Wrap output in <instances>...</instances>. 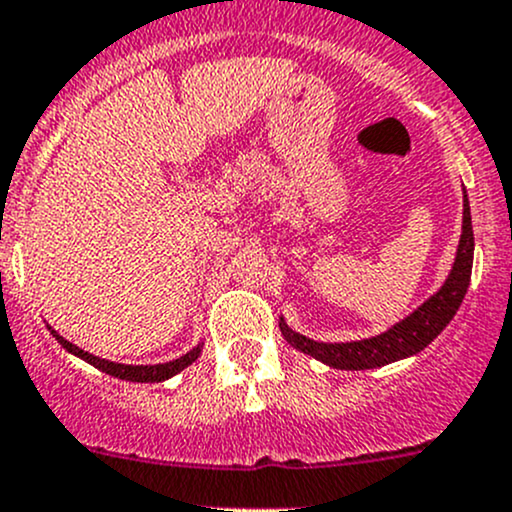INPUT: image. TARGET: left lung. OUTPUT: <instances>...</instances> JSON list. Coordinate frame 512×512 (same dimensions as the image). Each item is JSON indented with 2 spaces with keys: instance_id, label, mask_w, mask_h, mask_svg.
<instances>
[{
  "instance_id": "left-lung-1",
  "label": "left lung",
  "mask_w": 512,
  "mask_h": 512,
  "mask_svg": "<svg viewBox=\"0 0 512 512\" xmlns=\"http://www.w3.org/2000/svg\"><path fill=\"white\" fill-rule=\"evenodd\" d=\"M471 268H473V226H471V207H468V197L463 194V231L461 241H458L456 261L446 278L444 286L439 288L424 305L414 310L412 315L389 328L387 333L377 337H367V340L355 342H315L310 337L295 333L281 318V333L295 350L305 352V355L315 357L323 365L335 367V370H374V367H384L389 362L404 360V357L416 355L424 350L446 325L456 315L458 305L463 303V295L471 283Z\"/></svg>"
}]
</instances>
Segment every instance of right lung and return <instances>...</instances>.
Masks as SVG:
<instances>
[{
    "instance_id": "right-lung-1",
    "label": "right lung",
    "mask_w": 512,
    "mask_h": 512,
    "mask_svg": "<svg viewBox=\"0 0 512 512\" xmlns=\"http://www.w3.org/2000/svg\"><path fill=\"white\" fill-rule=\"evenodd\" d=\"M51 335H54L56 340L61 342V347H66V350L71 352V355L81 357V360H86L88 365L98 367L100 372L110 374V377L125 379V382H165V379L175 377L177 372H182L184 367H189L194 360H197L199 355H202V345H197V347H194V350H189L187 355H182V357H179V360L165 362V365H118V362L100 360V357L91 355V352H83L81 347H76V345H73V342L63 340V337L56 333V330H51Z\"/></svg>"
}]
</instances>
